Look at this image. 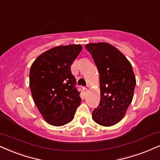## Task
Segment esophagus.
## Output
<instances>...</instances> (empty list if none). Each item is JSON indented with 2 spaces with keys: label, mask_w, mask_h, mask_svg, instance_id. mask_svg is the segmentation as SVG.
<instances>
[{
  "label": "esophagus",
  "mask_w": 160,
  "mask_h": 160,
  "mask_svg": "<svg viewBox=\"0 0 160 160\" xmlns=\"http://www.w3.org/2000/svg\"><path fill=\"white\" fill-rule=\"evenodd\" d=\"M87 92H88V88H86V87L82 88V92H83L84 95H86V94L87 93Z\"/></svg>",
  "instance_id": "obj_1"
}]
</instances>
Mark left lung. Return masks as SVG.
<instances>
[{"label": "left lung", "mask_w": 160, "mask_h": 160, "mask_svg": "<svg viewBox=\"0 0 160 160\" xmlns=\"http://www.w3.org/2000/svg\"><path fill=\"white\" fill-rule=\"evenodd\" d=\"M100 74L101 101L92 118L102 126L120 122L131 103L136 84L130 62L114 46L105 42L86 45Z\"/></svg>", "instance_id": "obj_1"}]
</instances>
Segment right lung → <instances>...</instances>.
I'll return each mask as SVG.
<instances>
[{
	"label": "right lung",
	"mask_w": 160,
	"mask_h": 160,
	"mask_svg": "<svg viewBox=\"0 0 160 160\" xmlns=\"http://www.w3.org/2000/svg\"><path fill=\"white\" fill-rule=\"evenodd\" d=\"M80 45L57 46L38 56L30 71L32 98L43 118L53 126L72 122L81 103L71 65Z\"/></svg>",
	"instance_id": "1"
}]
</instances>
